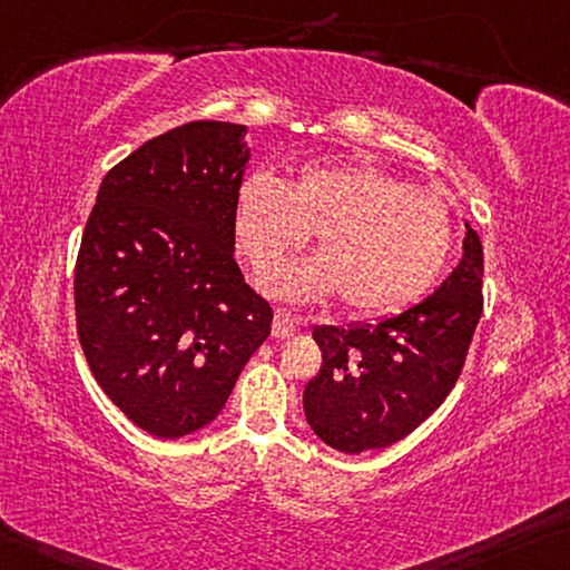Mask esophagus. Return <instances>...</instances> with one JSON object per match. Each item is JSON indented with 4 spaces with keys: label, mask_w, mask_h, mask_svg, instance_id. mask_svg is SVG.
<instances>
[{
    "label": "esophagus",
    "mask_w": 570,
    "mask_h": 570,
    "mask_svg": "<svg viewBox=\"0 0 570 570\" xmlns=\"http://www.w3.org/2000/svg\"><path fill=\"white\" fill-rule=\"evenodd\" d=\"M297 326H301V321L293 318L291 313L277 311V313H275V321H273V336H275V338L293 336L295 331H297Z\"/></svg>",
    "instance_id": "esophagus-1"
}]
</instances>
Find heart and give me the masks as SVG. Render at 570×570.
<instances>
[{
    "instance_id": "b5f03b06",
    "label": "heart",
    "mask_w": 570,
    "mask_h": 570,
    "mask_svg": "<svg viewBox=\"0 0 570 570\" xmlns=\"http://www.w3.org/2000/svg\"><path fill=\"white\" fill-rule=\"evenodd\" d=\"M236 242L257 273L308 242L318 255L269 277V293L311 303L338 293L346 311L380 315L413 303L449 262L456 224L433 190L372 165H308L279 183L255 173L234 206Z\"/></svg>"
}]
</instances>
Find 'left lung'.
<instances>
[{"label":"left lung","instance_id":"left-lung-1","mask_svg":"<svg viewBox=\"0 0 570 570\" xmlns=\"http://www.w3.org/2000/svg\"><path fill=\"white\" fill-rule=\"evenodd\" d=\"M481 277L484 252L466 222L459 265L423 301L374 323L313 328L323 354L303 392L313 433L356 456L397 443L441 407L481 318Z\"/></svg>","mask_w":570,"mask_h":570}]
</instances>
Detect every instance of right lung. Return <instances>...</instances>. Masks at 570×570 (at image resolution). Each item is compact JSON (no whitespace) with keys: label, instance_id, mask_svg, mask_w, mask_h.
<instances>
[{"label":"right lung","instance_id":"add662e5","mask_svg":"<svg viewBox=\"0 0 570 570\" xmlns=\"http://www.w3.org/2000/svg\"><path fill=\"white\" fill-rule=\"evenodd\" d=\"M247 127L190 121L101 180L76 262V323L107 397L157 438L216 420L273 323L234 259Z\"/></svg>","mask_w":570,"mask_h":570}]
</instances>
